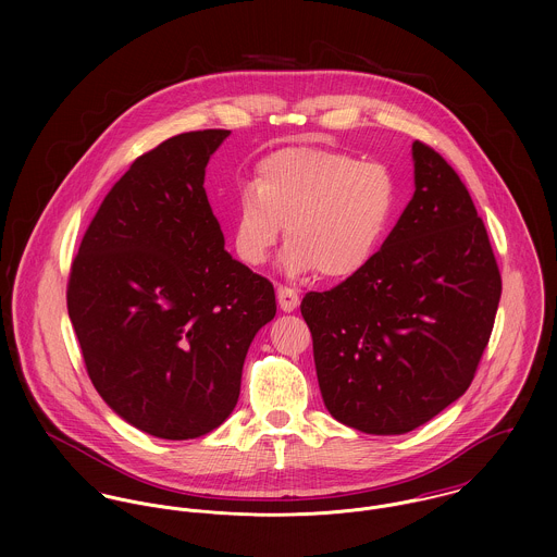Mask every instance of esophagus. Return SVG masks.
<instances>
[{
  "instance_id": "obj_1",
  "label": "esophagus",
  "mask_w": 557,
  "mask_h": 557,
  "mask_svg": "<svg viewBox=\"0 0 557 557\" xmlns=\"http://www.w3.org/2000/svg\"><path fill=\"white\" fill-rule=\"evenodd\" d=\"M276 298H278V307H281V311H285V313H294L296 309H298V305H300V296H298V292L296 289H292V287H278L276 289Z\"/></svg>"
}]
</instances>
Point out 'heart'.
Segmentation results:
<instances>
[{"label": "heart", "instance_id": "1", "mask_svg": "<svg viewBox=\"0 0 557 557\" xmlns=\"http://www.w3.org/2000/svg\"><path fill=\"white\" fill-rule=\"evenodd\" d=\"M388 166L323 148H283L255 164L236 197L232 242L239 261L261 265L283 234L278 265L289 276L330 281L360 274L377 255L397 212Z\"/></svg>", "mask_w": 557, "mask_h": 557}]
</instances>
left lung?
<instances>
[{"label":"left lung","instance_id":"obj_1","mask_svg":"<svg viewBox=\"0 0 557 557\" xmlns=\"http://www.w3.org/2000/svg\"><path fill=\"white\" fill-rule=\"evenodd\" d=\"M411 159L413 197L373 261L300 305L327 411L371 435L409 433L466 395L502 296L466 184L420 141Z\"/></svg>","mask_w":557,"mask_h":557}]
</instances>
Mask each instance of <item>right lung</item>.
<instances>
[{"label": "right lung", "instance_id": "right-lung-1", "mask_svg": "<svg viewBox=\"0 0 557 557\" xmlns=\"http://www.w3.org/2000/svg\"><path fill=\"white\" fill-rule=\"evenodd\" d=\"M232 131L182 133L139 157L89 223L69 281L87 375L128 424L160 440L221 426L239 397L274 287L225 250L203 180Z\"/></svg>", "mask_w": 557, "mask_h": 557}]
</instances>
